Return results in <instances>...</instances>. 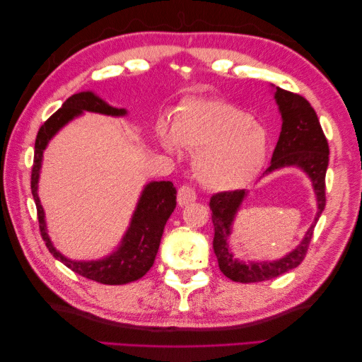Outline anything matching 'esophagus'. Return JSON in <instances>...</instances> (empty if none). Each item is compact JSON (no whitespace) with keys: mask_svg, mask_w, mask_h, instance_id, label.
<instances>
[{"mask_svg":"<svg viewBox=\"0 0 362 362\" xmlns=\"http://www.w3.org/2000/svg\"><path fill=\"white\" fill-rule=\"evenodd\" d=\"M196 201V191L189 187H182L179 188V193H177V202L180 206H185L188 204H193Z\"/></svg>","mask_w":362,"mask_h":362,"instance_id":"1","label":"esophagus"}]
</instances>
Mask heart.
<instances>
[{
  "label": "heart",
  "mask_w": 362,
  "mask_h": 362,
  "mask_svg": "<svg viewBox=\"0 0 362 362\" xmlns=\"http://www.w3.org/2000/svg\"><path fill=\"white\" fill-rule=\"evenodd\" d=\"M158 136L169 152L179 153L182 146L197 152V177L213 191L247 187L271 151L269 130L241 107L219 99L185 103L173 124L158 122Z\"/></svg>",
  "instance_id": "1"
}]
</instances>
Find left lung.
<instances>
[{
    "label": "left lung",
    "instance_id": "left-lung-1",
    "mask_svg": "<svg viewBox=\"0 0 362 362\" xmlns=\"http://www.w3.org/2000/svg\"><path fill=\"white\" fill-rule=\"evenodd\" d=\"M272 88L274 99L281 115V132L272 153L271 166L266 169L263 175L284 168L300 169L311 182L314 194H316L317 213L296 249L279 259L245 263L243 259H238L230 250L228 238L232 236L236 214L249 193L245 189H236L214 194L210 201L214 226L213 249L216 253L221 272L227 279L240 283L266 281L296 269L306 255L314 227L325 209V174L329 149L317 115L303 96L275 86H272Z\"/></svg>",
    "mask_w": 362,
    "mask_h": 362
}]
</instances>
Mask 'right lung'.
I'll use <instances>...</instances> for the list:
<instances>
[{
	"label": "right lung",
	"mask_w": 362,
	"mask_h": 362,
	"mask_svg": "<svg viewBox=\"0 0 362 362\" xmlns=\"http://www.w3.org/2000/svg\"><path fill=\"white\" fill-rule=\"evenodd\" d=\"M83 112L101 113L107 115V117H126L127 115L126 109L110 105L93 91H81V93L68 98L62 107L38 130L35 138L33 175H30V189H33L37 205L40 233L52 257L66 267H70L73 272L103 284H126L141 279L156 261L166 221L175 209L177 189L174 188L173 182L169 180H152L146 183L140 197H138L129 227L122 235L117 249L110 255L86 261L71 259L65 257L62 252H59L54 247L48 235V228H46L45 210L40 197H38V179H40L43 152L48 148L52 136L68 122L82 117Z\"/></svg>",
	"instance_id": "right-lung-1"
}]
</instances>
